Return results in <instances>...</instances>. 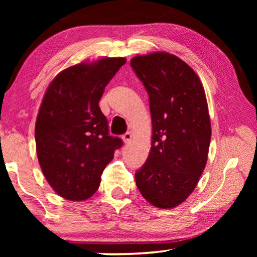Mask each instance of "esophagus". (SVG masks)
I'll return each instance as SVG.
<instances>
[{"label":"esophagus","mask_w":257,"mask_h":257,"mask_svg":"<svg viewBox=\"0 0 257 257\" xmlns=\"http://www.w3.org/2000/svg\"><path fill=\"white\" fill-rule=\"evenodd\" d=\"M132 137H133V135L130 134V133H125L124 135H122V141H123V143L124 144H127V143H129L130 142V139H132Z\"/></svg>","instance_id":"obj_1"}]
</instances>
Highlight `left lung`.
I'll return each mask as SVG.
<instances>
[{"label":"left lung","mask_w":257,"mask_h":257,"mask_svg":"<svg viewBox=\"0 0 257 257\" xmlns=\"http://www.w3.org/2000/svg\"><path fill=\"white\" fill-rule=\"evenodd\" d=\"M149 94L152 147L135 173L139 191L160 208H172L193 193L206 165L211 122L203 85L178 56L155 52L130 61Z\"/></svg>","instance_id":"1"}]
</instances>
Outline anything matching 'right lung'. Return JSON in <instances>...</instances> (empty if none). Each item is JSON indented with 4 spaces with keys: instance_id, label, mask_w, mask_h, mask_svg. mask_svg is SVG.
I'll list each match as a JSON object with an SVG mask.
<instances>
[{
    "instance_id": "right-lung-1",
    "label": "right lung",
    "mask_w": 257,
    "mask_h": 257,
    "mask_svg": "<svg viewBox=\"0 0 257 257\" xmlns=\"http://www.w3.org/2000/svg\"><path fill=\"white\" fill-rule=\"evenodd\" d=\"M124 63V58H103L76 64L61 71L46 89L35 141L42 171L61 197L92 196L114 151L122 146V139L108 134L98 102Z\"/></svg>"
}]
</instances>
